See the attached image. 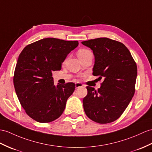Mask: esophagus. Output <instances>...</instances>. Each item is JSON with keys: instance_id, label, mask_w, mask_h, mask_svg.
I'll return each instance as SVG.
<instances>
[{"instance_id": "1", "label": "esophagus", "mask_w": 152, "mask_h": 152, "mask_svg": "<svg viewBox=\"0 0 152 152\" xmlns=\"http://www.w3.org/2000/svg\"><path fill=\"white\" fill-rule=\"evenodd\" d=\"M83 86H84V85H83L82 83H77L75 84V88H82V87H83Z\"/></svg>"}]
</instances>
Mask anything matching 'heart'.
Segmentation results:
<instances>
[{"instance_id": "b5f03b06", "label": "heart", "mask_w": 152, "mask_h": 152, "mask_svg": "<svg viewBox=\"0 0 152 152\" xmlns=\"http://www.w3.org/2000/svg\"><path fill=\"white\" fill-rule=\"evenodd\" d=\"M90 53H91V51L87 49H80L78 51V52H77V55H78L79 58H80L84 56H86V55Z\"/></svg>"}]
</instances>
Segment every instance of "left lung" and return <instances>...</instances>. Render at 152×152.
<instances>
[{"label":"left lung","instance_id":"left-lung-1","mask_svg":"<svg viewBox=\"0 0 152 152\" xmlns=\"http://www.w3.org/2000/svg\"><path fill=\"white\" fill-rule=\"evenodd\" d=\"M91 48L95 56L93 75L104 79L98 90L87 86L83 99L85 113L100 124L119 118L135 94L137 68L124 44L102 37L82 42Z\"/></svg>","mask_w":152,"mask_h":152}]
</instances>
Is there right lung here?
Segmentation results:
<instances>
[{
    "instance_id": "obj_1",
    "label": "right lung",
    "mask_w": 152,
    "mask_h": 152,
    "mask_svg": "<svg viewBox=\"0 0 152 152\" xmlns=\"http://www.w3.org/2000/svg\"><path fill=\"white\" fill-rule=\"evenodd\" d=\"M78 41L46 38L26 46L18 56L13 76L17 97L26 113L39 123H50L63 113L75 89L73 83L55 86L52 72L61 70Z\"/></svg>"
}]
</instances>
